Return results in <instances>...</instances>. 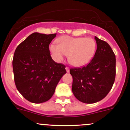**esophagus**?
Instances as JSON below:
<instances>
[{
    "instance_id": "obj_1",
    "label": "esophagus",
    "mask_w": 130,
    "mask_h": 130,
    "mask_svg": "<svg viewBox=\"0 0 130 130\" xmlns=\"http://www.w3.org/2000/svg\"><path fill=\"white\" fill-rule=\"evenodd\" d=\"M65 69H66L67 72H70V69H69V68L67 67H65Z\"/></svg>"
}]
</instances>
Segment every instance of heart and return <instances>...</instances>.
<instances>
[{"mask_svg": "<svg viewBox=\"0 0 130 130\" xmlns=\"http://www.w3.org/2000/svg\"><path fill=\"white\" fill-rule=\"evenodd\" d=\"M57 44H51L49 49L57 62L69 55V61L75 67H81L91 61L96 52V43L92 38L64 36L57 40Z\"/></svg>", "mask_w": 130, "mask_h": 130, "instance_id": "heart-1", "label": "heart"}]
</instances>
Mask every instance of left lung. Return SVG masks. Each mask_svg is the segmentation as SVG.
Instances as JSON below:
<instances>
[{"label":"left lung","instance_id":"8db88e82","mask_svg":"<svg viewBox=\"0 0 130 130\" xmlns=\"http://www.w3.org/2000/svg\"><path fill=\"white\" fill-rule=\"evenodd\" d=\"M97 50L89 63L72 68V92L80 101L92 104L102 100L112 88L116 77V57L111 46L95 36Z\"/></svg>","mask_w":130,"mask_h":130}]
</instances>
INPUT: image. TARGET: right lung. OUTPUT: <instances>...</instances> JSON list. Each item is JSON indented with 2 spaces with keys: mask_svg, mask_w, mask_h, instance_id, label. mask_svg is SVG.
Wrapping results in <instances>:
<instances>
[{
  "mask_svg": "<svg viewBox=\"0 0 130 130\" xmlns=\"http://www.w3.org/2000/svg\"><path fill=\"white\" fill-rule=\"evenodd\" d=\"M57 34L34 32L15 49L12 60L14 82L18 91L33 103H42L53 95L58 83L67 73L63 64L50 55L49 44Z\"/></svg>",
  "mask_w": 130,
  "mask_h": 130,
  "instance_id": "1",
  "label": "right lung"
}]
</instances>
